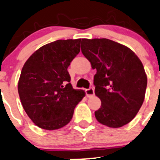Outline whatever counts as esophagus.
Segmentation results:
<instances>
[{
	"label": "esophagus",
	"mask_w": 160,
	"mask_h": 160,
	"mask_svg": "<svg viewBox=\"0 0 160 160\" xmlns=\"http://www.w3.org/2000/svg\"><path fill=\"white\" fill-rule=\"evenodd\" d=\"M85 93H86L87 97H91L95 95V90L93 88H89L88 89L85 90Z\"/></svg>",
	"instance_id": "1"
}]
</instances>
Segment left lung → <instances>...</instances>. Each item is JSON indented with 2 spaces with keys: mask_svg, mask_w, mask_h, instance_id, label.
Here are the masks:
<instances>
[{
  "mask_svg": "<svg viewBox=\"0 0 160 160\" xmlns=\"http://www.w3.org/2000/svg\"><path fill=\"white\" fill-rule=\"evenodd\" d=\"M81 49L97 71L95 93L102 105L96 119L111 128L128 124L145 98L147 76L141 61L128 47L107 38H83Z\"/></svg>",
  "mask_w": 160,
  "mask_h": 160,
  "instance_id": "obj_1",
  "label": "left lung"
}]
</instances>
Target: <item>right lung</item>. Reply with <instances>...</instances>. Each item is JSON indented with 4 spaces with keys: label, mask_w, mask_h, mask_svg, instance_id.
<instances>
[{
    "label": "right lung",
    "mask_w": 160,
    "mask_h": 160,
    "mask_svg": "<svg viewBox=\"0 0 160 160\" xmlns=\"http://www.w3.org/2000/svg\"><path fill=\"white\" fill-rule=\"evenodd\" d=\"M81 39L58 40L38 49L26 61L18 81L24 111L39 128L55 130L72 120L85 92L74 89L68 68L80 52Z\"/></svg>",
    "instance_id": "1"
}]
</instances>
